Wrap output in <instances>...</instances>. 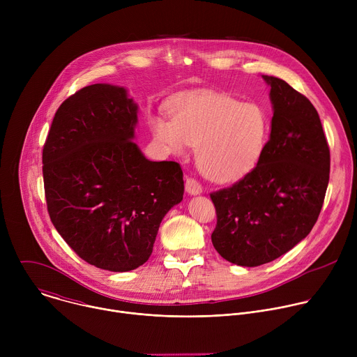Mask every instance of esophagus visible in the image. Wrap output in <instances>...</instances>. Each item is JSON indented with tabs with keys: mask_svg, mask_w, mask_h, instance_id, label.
<instances>
[{
	"mask_svg": "<svg viewBox=\"0 0 357 357\" xmlns=\"http://www.w3.org/2000/svg\"><path fill=\"white\" fill-rule=\"evenodd\" d=\"M185 190L189 193V195H200L202 193V185L193 179V178H188L186 182H185Z\"/></svg>",
	"mask_w": 357,
	"mask_h": 357,
	"instance_id": "34e87169",
	"label": "esophagus"
}]
</instances>
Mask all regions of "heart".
Wrapping results in <instances>:
<instances>
[{"label": "heart", "mask_w": 357, "mask_h": 357, "mask_svg": "<svg viewBox=\"0 0 357 357\" xmlns=\"http://www.w3.org/2000/svg\"><path fill=\"white\" fill-rule=\"evenodd\" d=\"M169 112L172 119H151L155 141L174 155L197 146V167L211 181H238L260 164L271 128L260 105L205 91L176 98Z\"/></svg>", "instance_id": "b5f03b06"}]
</instances>
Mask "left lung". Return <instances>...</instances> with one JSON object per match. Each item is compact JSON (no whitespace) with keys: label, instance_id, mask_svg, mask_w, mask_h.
<instances>
[{"label":"left lung","instance_id":"obj_1","mask_svg":"<svg viewBox=\"0 0 357 357\" xmlns=\"http://www.w3.org/2000/svg\"><path fill=\"white\" fill-rule=\"evenodd\" d=\"M271 87V132L256 169L211 195L218 225L212 243L241 267L270 263L310 234L329 182L331 154L311 101L282 79L263 75Z\"/></svg>","mask_w":357,"mask_h":357}]
</instances>
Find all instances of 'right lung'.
Wrapping results in <instances>:
<instances>
[{"instance_id": "add662e5", "label": "right lung", "mask_w": 357, "mask_h": 357, "mask_svg": "<svg viewBox=\"0 0 357 357\" xmlns=\"http://www.w3.org/2000/svg\"><path fill=\"white\" fill-rule=\"evenodd\" d=\"M137 114L127 89L86 86L58 109L42 154L55 229L80 259L114 273L149 259L162 219L183 199L179 164L149 161L132 141Z\"/></svg>"}]
</instances>
